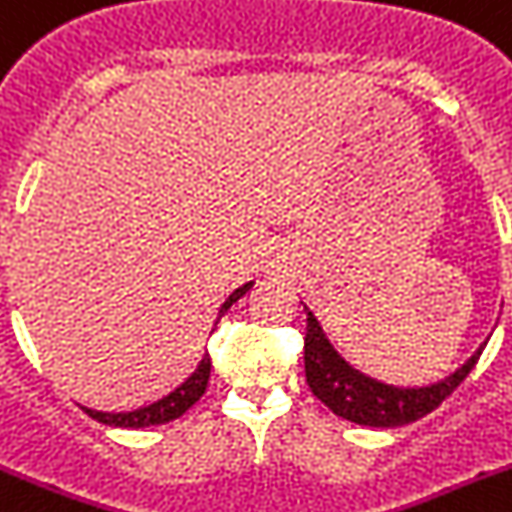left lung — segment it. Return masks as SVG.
I'll return each instance as SVG.
<instances>
[{"mask_svg":"<svg viewBox=\"0 0 512 512\" xmlns=\"http://www.w3.org/2000/svg\"><path fill=\"white\" fill-rule=\"evenodd\" d=\"M307 312V336H304V372L307 385L325 406L346 422L362 424V427H403L422 416L432 414L450 393H453L466 375L479 362L487 341L468 356L461 367L429 385L419 388H401L390 385L377 377L364 375L343 359L341 351L330 343L328 333L322 330L315 312L304 304Z\"/></svg>","mask_w":512,"mask_h":512,"instance_id":"8db88e82","label":"left lung"}]
</instances>
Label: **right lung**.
<instances>
[{
  "instance_id": "1",
  "label": "right lung",
  "mask_w": 512,
  "mask_h": 512,
  "mask_svg": "<svg viewBox=\"0 0 512 512\" xmlns=\"http://www.w3.org/2000/svg\"><path fill=\"white\" fill-rule=\"evenodd\" d=\"M252 286H255V281L244 283V286H239V289H234L229 296H226V302L218 307V317L216 322H213V328H216L218 320L229 312L231 304L239 302V299H242ZM213 328H210V333H213ZM208 377H210V356L208 351H205L190 375L184 377L174 390L161 395L158 401H150L145 403V406H140V409H132V411H96V409H88V406H80V409H83L88 416H93L96 422L109 424V427H122V429L156 427V424L174 422V419H179V416L190 409V406H195V403L203 398L205 388H208Z\"/></svg>"
}]
</instances>
